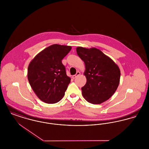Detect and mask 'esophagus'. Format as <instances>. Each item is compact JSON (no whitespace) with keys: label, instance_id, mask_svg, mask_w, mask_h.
<instances>
[{"label":"esophagus","instance_id":"1","mask_svg":"<svg viewBox=\"0 0 149 149\" xmlns=\"http://www.w3.org/2000/svg\"><path fill=\"white\" fill-rule=\"evenodd\" d=\"M80 74V72L79 71H78V72H77V74H76L75 75H72V78L73 79H75V78H77L78 76H79Z\"/></svg>","mask_w":149,"mask_h":149}]
</instances>
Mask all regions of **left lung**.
<instances>
[{
    "instance_id": "left-lung-1",
    "label": "left lung",
    "mask_w": 149,
    "mask_h": 149,
    "mask_svg": "<svg viewBox=\"0 0 149 149\" xmlns=\"http://www.w3.org/2000/svg\"><path fill=\"white\" fill-rule=\"evenodd\" d=\"M84 61L86 84L81 88L83 97L93 104L103 103L112 96L119 86L120 70L114 61L96 48H77Z\"/></svg>"
}]
</instances>
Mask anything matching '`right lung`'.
<instances>
[{
    "instance_id": "1",
    "label": "right lung",
    "mask_w": 149,
    "mask_h": 149,
    "mask_svg": "<svg viewBox=\"0 0 149 149\" xmlns=\"http://www.w3.org/2000/svg\"><path fill=\"white\" fill-rule=\"evenodd\" d=\"M71 49V46L53 44L36 54L29 65V82L36 95L47 104L57 103L65 95L71 78L62 60Z\"/></svg>"
}]
</instances>
